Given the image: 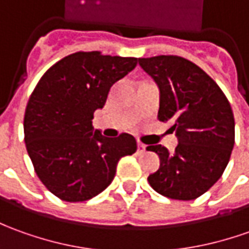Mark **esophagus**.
<instances>
[{
  "instance_id": "34e87169",
  "label": "esophagus",
  "mask_w": 249,
  "mask_h": 249,
  "mask_svg": "<svg viewBox=\"0 0 249 249\" xmlns=\"http://www.w3.org/2000/svg\"><path fill=\"white\" fill-rule=\"evenodd\" d=\"M146 151V146L143 143H138V153H144Z\"/></svg>"
}]
</instances>
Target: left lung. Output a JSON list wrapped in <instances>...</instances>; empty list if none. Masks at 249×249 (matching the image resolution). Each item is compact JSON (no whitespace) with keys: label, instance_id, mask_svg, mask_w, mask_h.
<instances>
[{"label":"left lung","instance_id":"obj_1","mask_svg":"<svg viewBox=\"0 0 249 249\" xmlns=\"http://www.w3.org/2000/svg\"><path fill=\"white\" fill-rule=\"evenodd\" d=\"M139 65L160 86L158 120L178 136L174 153L148 146L160 166L148 182L160 195L194 200L219 180L234 146V117L224 91L202 68L180 55L139 58Z\"/></svg>","mask_w":249,"mask_h":249}]
</instances>
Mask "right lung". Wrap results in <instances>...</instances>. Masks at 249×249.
<instances>
[{
	"label": "right lung",
	"instance_id": "right-lung-1",
	"mask_svg": "<svg viewBox=\"0 0 249 249\" xmlns=\"http://www.w3.org/2000/svg\"><path fill=\"white\" fill-rule=\"evenodd\" d=\"M138 64L135 57L77 52L40 77L24 114V142L42 184L64 202H86L114 178L118 160L138 150L129 133L105 138L94 131L96 109L110 87Z\"/></svg>",
	"mask_w": 249,
	"mask_h": 249
}]
</instances>
